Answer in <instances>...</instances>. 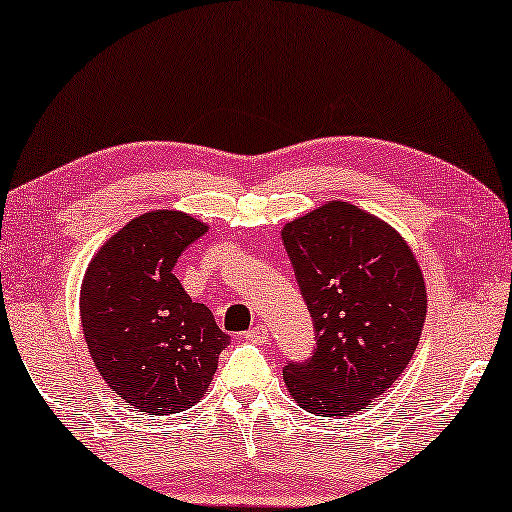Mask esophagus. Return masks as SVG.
I'll return each instance as SVG.
<instances>
[{"instance_id": "esophagus-1", "label": "esophagus", "mask_w": 512, "mask_h": 512, "mask_svg": "<svg viewBox=\"0 0 512 512\" xmlns=\"http://www.w3.org/2000/svg\"><path fill=\"white\" fill-rule=\"evenodd\" d=\"M243 338H246L248 343H257V345H264L266 341H269V329H266L264 325H257V327H250L246 334H243Z\"/></svg>"}]
</instances>
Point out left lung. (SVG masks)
<instances>
[{
	"label": "left lung",
	"mask_w": 512,
	"mask_h": 512,
	"mask_svg": "<svg viewBox=\"0 0 512 512\" xmlns=\"http://www.w3.org/2000/svg\"><path fill=\"white\" fill-rule=\"evenodd\" d=\"M315 345L283 378L308 413L348 417L392 387L420 341L427 290L406 241L362 208L331 201L283 229Z\"/></svg>",
	"instance_id": "1"
}]
</instances>
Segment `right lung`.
Wrapping results in <instances>:
<instances>
[{
	"label": "right lung",
	"instance_id": "right-lung-1",
	"mask_svg": "<svg viewBox=\"0 0 512 512\" xmlns=\"http://www.w3.org/2000/svg\"><path fill=\"white\" fill-rule=\"evenodd\" d=\"M206 225L178 211L129 222L85 271L81 322L102 378L129 406L167 415L201 399L229 334L190 299L174 266Z\"/></svg>",
	"mask_w": 512,
	"mask_h": 512
}]
</instances>
